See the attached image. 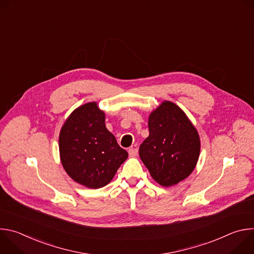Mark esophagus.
<instances>
[{"mask_svg": "<svg viewBox=\"0 0 254 254\" xmlns=\"http://www.w3.org/2000/svg\"><path fill=\"white\" fill-rule=\"evenodd\" d=\"M128 155L130 157H134L137 155V149H134V148H131V149H128Z\"/></svg>", "mask_w": 254, "mask_h": 254, "instance_id": "34e87169", "label": "esophagus"}]
</instances>
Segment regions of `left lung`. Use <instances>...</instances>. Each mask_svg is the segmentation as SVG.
<instances>
[{
	"label": "left lung",
	"instance_id": "8db88e82",
	"mask_svg": "<svg viewBox=\"0 0 254 254\" xmlns=\"http://www.w3.org/2000/svg\"><path fill=\"white\" fill-rule=\"evenodd\" d=\"M149 131L139 157L154 180L170 187L186 179L197 164L200 138L184 112L164 101L149 118Z\"/></svg>",
	"mask_w": 254,
	"mask_h": 254
}]
</instances>
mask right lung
I'll return each instance as SVG.
<instances>
[{
	"label": "right lung",
	"mask_w": 254,
	"mask_h": 254,
	"mask_svg": "<svg viewBox=\"0 0 254 254\" xmlns=\"http://www.w3.org/2000/svg\"><path fill=\"white\" fill-rule=\"evenodd\" d=\"M59 151L67 174L91 189L110 183L127 158L105 127L104 113L95 102L76 108L67 119L59 135Z\"/></svg>",
	"instance_id": "right-lung-1"
}]
</instances>
